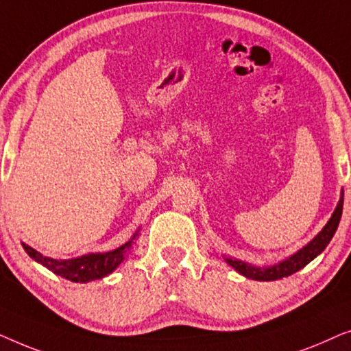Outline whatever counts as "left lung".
Returning <instances> with one entry per match:
<instances>
[{
	"mask_svg": "<svg viewBox=\"0 0 351 351\" xmlns=\"http://www.w3.org/2000/svg\"><path fill=\"white\" fill-rule=\"evenodd\" d=\"M342 209H343V191L339 199L337 208H335L332 217L329 219V222L326 223V227L321 230V232L316 234V237L311 239L305 247H302L299 252H295L294 256H291L289 258H286V261L280 262L278 265H273L268 268H258V267L247 265V263H244L241 261H232V258H227V262L238 273H241V275H244L246 278H251V280L275 281V280H281V278L291 276L292 273L299 271L300 268L308 265L316 256H319V254L324 251L330 239H332L335 230L339 227L340 217H342Z\"/></svg>",
	"mask_w": 351,
	"mask_h": 351,
	"instance_id": "8db88e82",
	"label": "left lung"
}]
</instances>
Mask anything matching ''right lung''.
I'll use <instances>...</instances> for the list:
<instances>
[{"label":"right lung","mask_w":351,"mask_h":351,"mask_svg":"<svg viewBox=\"0 0 351 351\" xmlns=\"http://www.w3.org/2000/svg\"><path fill=\"white\" fill-rule=\"evenodd\" d=\"M136 237L137 233L134 234V238ZM132 239L126 244H123L121 247L114 249V251L105 254H88V256L70 258V261H56V258L45 257L43 254L35 251V249L30 247L25 243H22V246L33 261L45 265L47 270L54 271L56 275L73 282H88L93 280H100V278L110 275V273L124 261V256H126L129 249H131Z\"/></svg>","instance_id":"1"}]
</instances>
